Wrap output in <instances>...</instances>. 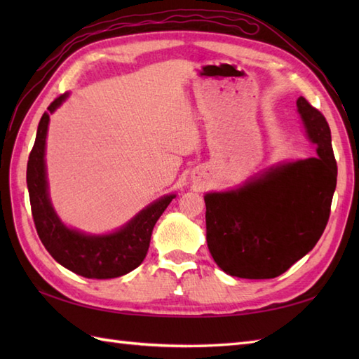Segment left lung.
I'll use <instances>...</instances> for the list:
<instances>
[{"instance_id": "obj_1", "label": "left lung", "mask_w": 359, "mask_h": 359, "mask_svg": "<svg viewBox=\"0 0 359 359\" xmlns=\"http://www.w3.org/2000/svg\"><path fill=\"white\" fill-rule=\"evenodd\" d=\"M315 157L280 163L242 187L207 193V243L226 274L271 279L285 273L325 230L337 188L330 128L306 98L296 100Z\"/></svg>"}]
</instances>
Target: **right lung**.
Listing matches in <instances>:
<instances>
[{
  "label": "right lung",
  "mask_w": 359,
  "mask_h": 359,
  "mask_svg": "<svg viewBox=\"0 0 359 359\" xmlns=\"http://www.w3.org/2000/svg\"><path fill=\"white\" fill-rule=\"evenodd\" d=\"M69 97H57L38 123L36 139L27 162V189L36 233L49 255L65 269L89 279H111L133 271L148 253L149 241L158 217L175 194H166L149 203L118 230L108 234H88L62 222L52 207L46 174V137L49 114Z\"/></svg>",
  "instance_id": "1"
}]
</instances>
